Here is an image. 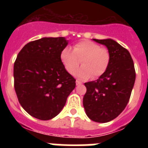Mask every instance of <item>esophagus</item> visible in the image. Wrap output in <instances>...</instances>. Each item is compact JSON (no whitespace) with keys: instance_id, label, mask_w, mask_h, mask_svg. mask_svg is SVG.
Returning <instances> with one entry per match:
<instances>
[{"instance_id":"1","label":"esophagus","mask_w":148,"mask_h":148,"mask_svg":"<svg viewBox=\"0 0 148 148\" xmlns=\"http://www.w3.org/2000/svg\"><path fill=\"white\" fill-rule=\"evenodd\" d=\"M81 81H76V84L77 85H81Z\"/></svg>"}]
</instances>
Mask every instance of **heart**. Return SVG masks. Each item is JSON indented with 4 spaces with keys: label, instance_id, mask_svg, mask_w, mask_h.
I'll use <instances>...</instances> for the list:
<instances>
[{
    "label": "heart",
    "instance_id": "obj_1",
    "mask_svg": "<svg viewBox=\"0 0 148 148\" xmlns=\"http://www.w3.org/2000/svg\"><path fill=\"white\" fill-rule=\"evenodd\" d=\"M60 60L65 69L74 74L81 64L83 65L75 72V76L84 80L92 76L97 78L105 73L110 64V52L106 47L90 40H82L71 47H65L60 52Z\"/></svg>",
    "mask_w": 148,
    "mask_h": 148
}]
</instances>
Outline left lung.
I'll use <instances>...</instances> for the list:
<instances>
[{
    "label": "left lung",
    "instance_id": "8db88e82",
    "mask_svg": "<svg viewBox=\"0 0 148 148\" xmlns=\"http://www.w3.org/2000/svg\"><path fill=\"white\" fill-rule=\"evenodd\" d=\"M93 40L108 47L110 60L104 74L96 81L84 84L87 92L83 105L90 120L106 123L126 108L135 81V69L129 51L115 40Z\"/></svg>",
    "mask_w": 148,
    "mask_h": 148
}]
</instances>
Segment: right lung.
Masks as SVG:
<instances>
[{"instance_id":"obj_1","label":"right lung","mask_w":148,"mask_h":148,"mask_svg":"<svg viewBox=\"0 0 148 148\" xmlns=\"http://www.w3.org/2000/svg\"><path fill=\"white\" fill-rule=\"evenodd\" d=\"M64 38H43L27 43L14 64V89L22 108L39 120L52 119L64 107L76 80L66 71L60 52Z\"/></svg>"}]
</instances>
